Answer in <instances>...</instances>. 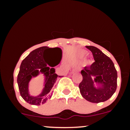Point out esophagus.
Wrapping results in <instances>:
<instances>
[{"mask_svg":"<svg viewBox=\"0 0 130 130\" xmlns=\"http://www.w3.org/2000/svg\"><path fill=\"white\" fill-rule=\"evenodd\" d=\"M77 70H78V69H77V68H74V69L73 70L72 72H73V73H74V72H75V71H77Z\"/></svg>","mask_w":130,"mask_h":130,"instance_id":"obj_1","label":"esophagus"}]
</instances>
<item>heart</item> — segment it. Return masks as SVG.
Listing matches in <instances>:
<instances>
[{"mask_svg":"<svg viewBox=\"0 0 130 130\" xmlns=\"http://www.w3.org/2000/svg\"><path fill=\"white\" fill-rule=\"evenodd\" d=\"M79 54H80V56H81V57H86V56H87L88 53H87V52L83 51H80V52ZM88 63H91V61H90V60L88 61Z\"/></svg>","mask_w":130,"mask_h":130,"instance_id":"1","label":"heart"}]
</instances>
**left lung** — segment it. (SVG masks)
<instances>
[{
	"label": "left lung",
	"instance_id": "1",
	"mask_svg": "<svg viewBox=\"0 0 130 130\" xmlns=\"http://www.w3.org/2000/svg\"><path fill=\"white\" fill-rule=\"evenodd\" d=\"M86 47L92 53L95 62L80 71L83 80L79 85L80 92L91 103L104 102L112 96L117 89V71L111 59L99 49L92 46Z\"/></svg>",
	"mask_w": 130,
	"mask_h": 130
}]
</instances>
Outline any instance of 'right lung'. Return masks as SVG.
<instances>
[{
	"instance_id": "obj_1",
	"label": "right lung",
	"mask_w": 130,
	"mask_h": 130,
	"mask_svg": "<svg viewBox=\"0 0 130 130\" xmlns=\"http://www.w3.org/2000/svg\"><path fill=\"white\" fill-rule=\"evenodd\" d=\"M60 51V59L62 58V50L59 47H54ZM47 46H43L34 50L22 60L20 69L18 75L17 82L18 84L21 96L28 103L33 105L39 106L44 104L48 99H50L53 95L52 88L56 83L58 76L54 68L56 65H52L46 63L44 59V53L45 51L50 50ZM59 61V62H60ZM48 64L51 68L47 67ZM40 73L43 74L45 76L44 87L41 93L38 96H32L29 95L28 84L32 77H36Z\"/></svg>"
}]
</instances>
